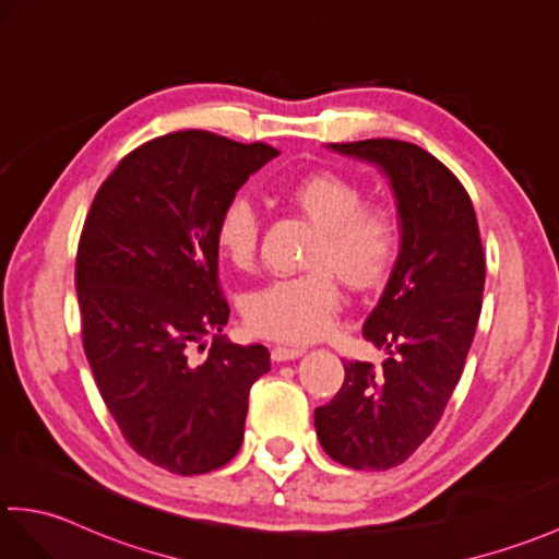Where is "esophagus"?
I'll use <instances>...</instances> for the list:
<instances>
[{"instance_id": "34e87169", "label": "esophagus", "mask_w": 559, "mask_h": 559, "mask_svg": "<svg viewBox=\"0 0 559 559\" xmlns=\"http://www.w3.org/2000/svg\"><path fill=\"white\" fill-rule=\"evenodd\" d=\"M305 355V347H288V345H276L271 349V359L274 361H290Z\"/></svg>"}]
</instances>
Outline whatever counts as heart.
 <instances>
[{
    "label": "heart",
    "mask_w": 559,
    "mask_h": 559,
    "mask_svg": "<svg viewBox=\"0 0 559 559\" xmlns=\"http://www.w3.org/2000/svg\"><path fill=\"white\" fill-rule=\"evenodd\" d=\"M314 236L300 276L274 278L242 297V319L250 331L271 341L311 343L333 326L343 293L338 276L357 293L383 288L400 259L402 236L391 210L361 204L359 186L333 171H314L285 190ZM259 221L245 198H233L218 214L214 242L236 269L254 262Z\"/></svg>",
    "instance_id": "heart-1"
}]
</instances>
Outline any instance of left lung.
I'll return each mask as SVG.
<instances>
[{
  "label": "left lung",
  "mask_w": 559,
  "mask_h": 559,
  "mask_svg": "<svg viewBox=\"0 0 559 559\" xmlns=\"http://www.w3.org/2000/svg\"><path fill=\"white\" fill-rule=\"evenodd\" d=\"M329 150L373 164L391 180L402 236L400 259L361 335L383 365L347 361L345 383L314 409L326 455L349 469L383 472L431 436L469 353L486 259L474 204L433 154L402 140L331 142Z\"/></svg>",
  "instance_id": "left-lung-1"
}]
</instances>
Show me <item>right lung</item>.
I'll list each match as a JSON object with an SVG mask.
<instances>
[{
  "label": "right lung",
  "instance_id": "add662e5",
  "mask_svg": "<svg viewBox=\"0 0 559 559\" xmlns=\"http://www.w3.org/2000/svg\"><path fill=\"white\" fill-rule=\"evenodd\" d=\"M274 157L262 142L206 131L154 138L126 154L85 218L75 290L90 369L128 445L171 474H206L236 457L250 388L271 369L264 345L221 335L230 309L214 230Z\"/></svg>",
  "mask_w": 559,
  "mask_h": 559
}]
</instances>
